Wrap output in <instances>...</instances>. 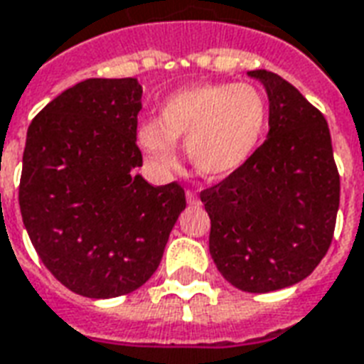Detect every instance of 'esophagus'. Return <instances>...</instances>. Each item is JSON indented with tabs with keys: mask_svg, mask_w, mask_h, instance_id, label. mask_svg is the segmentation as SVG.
Masks as SVG:
<instances>
[{
	"mask_svg": "<svg viewBox=\"0 0 364 364\" xmlns=\"http://www.w3.org/2000/svg\"><path fill=\"white\" fill-rule=\"evenodd\" d=\"M185 195H187V203H189L191 206H198V204H200V198H198L196 193H193V191H187Z\"/></svg>",
	"mask_w": 364,
	"mask_h": 364,
	"instance_id": "34e87169",
	"label": "esophagus"
}]
</instances>
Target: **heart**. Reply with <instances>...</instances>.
Wrapping results in <instances>:
<instances>
[{
	"label": "heart",
	"instance_id": "1",
	"mask_svg": "<svg viewBox=\"0 0 364 364\" xmlns=\"http://www.w3.org/2000/svg\"><path fill=\"white\" fill-rule=\"evenodd\" d=\"M268 123V102L252 85H195L181 88L161 104L158 119L136 127V144L156 168L177 164L175 142L198 175L223 179L255 154Z\"/></svg>",
	"mask_w": 364,
	"mask_h": 364
}]
</instances>
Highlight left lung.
<instances>
[{
	"instance_id": "8db88e82",
	"label": "left lung",
	"mask_w": 364,
	"mask_h": 364,
	"mask_svg": "<svg viewBox=\"0 0 364 364\" xmlns=\"http://www.w3.org/2000/svg\"><path fill=\"white\" fill-rule=\"evenodd\" d=\"M249 77L268 94V136L200 200L220 274L241 291L268 293L305 279L328 252L340 173L324 115L276 73L257 69Z\"/></svg>"
}]
</instances>
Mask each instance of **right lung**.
I'll list each match as a JSON object with an SVG mask.
<instances>
[{"label": "right lung", "mask_w": 364, "mask_h": 364, "mask_svg": "<svg viewBox=\"0 0 364 364\" xmlns=\"http://www.w3.org/2000/svg\"><path fill=\"white\" fill-rule=\"evenodd\" d=\"M136 79H86L32 119L18 185L21 216L40 260L82 297L146 284L185 203L177 183L136 173Z\"/></svg>", "instance_id": "add662e5"}]
</instances>
